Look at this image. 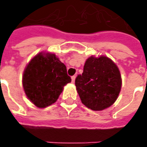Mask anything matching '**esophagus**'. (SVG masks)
I'll use <instances>...</instances> for the list:
<instances>
[{"mask_svg":"<svg viewBox=\"0 0 147 147\" xmlns=\"http://www.w3.org/2000/svg\"><path fill=\"white\" fill-rule=\"evenodd\" d=\"M75 80H76V76H71V82H72V83L75 82Z\"/></svg>","mask_w":147,"mask_h":147,"instance_id":"34e87169","label":"esophagus"}]
</instances>
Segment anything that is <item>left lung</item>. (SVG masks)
Returning a JSON list of instances; mask_svg holds the SVG:
<instances>
[{
    "label": "left lung",
    "instance_id": "1",
    "mask_svg": "<svg viewBox=\"0 0 147 147\" xmlns=\"http://www.w3.org/2000/svg\"><path fill=\"white\" fill-rule=\"evenodd\" d=\"M76 90L82 102L94 111L109 108L118 98L122 87L119 69L105 55L86 59L83 73L76 79Z\"/></svg>",
    "mask_w": 147,
    "mask_h": 147
}]
</instances>
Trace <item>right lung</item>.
<instances>
[{
    "label": "right lung",
    "instance_id": "1",
    "mask_svg": "<svg viewBox=\"0 0 147 147\" xmlns=\"http://www.w3.org/2000/svg\"><path fill=\"white\" fill-rule=\"evenodd\" d=\"M71 81L66 66L55 54L44 51L31 59L22 76L25 95L40 109L55 103L63 91L64 86Z\"/></svg>",
    "mask_w": 147,
    "mask_h": 147
}]
</instances>
